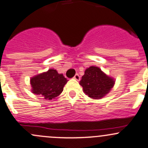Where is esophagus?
I'll return each mask as SVG.
<instances>
[{
    "label": "esophagus",
    "mask_w": 148,
    "mask_h": 148,
    "mask_svg": "<svg viewBox=\"0 0 148 148\" xmlns=\"http://www.w3.org/2000/svg\"><path fill=\"white\" fill-rule=\"evenodd\" d=\"M73 78L75 79V80H77V81H78V80H80V75H79L78 74H75V75L74 76Z\"/></svg>",
    "instance_id": "obj_1"
}]
</instances>
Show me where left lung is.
Segmentation results:
<instances>
[{
	"mask_svg": "<svg viewBox=\"0 0 148 148\" xmlns=\"http://www.w3.org/2000/svg\"><path fill=\"white\" fill-rule=\"evenodd\" d=\"M114 84L115 80L96 66L87 68L80 81L85 93L93 99L102 98L107 95Z\"/></svg>",
	"mask_w": 148,
	"mask_h": 148,
	"instance_id": "8db88e82",
	"label": "left lung"
}]
</instances>
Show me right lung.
<instances>
[{
	"label": "right lung",
	"mask_w": 148,
	"mask_h": 148,
	"mask_svg": "<svg viewBox=\"0 0 148 148\" xmlns=\"http://www.w3.org/2000/svg\"><path fill=\"white\" fill-rule=\"evenodd\" d=\"M68 81L63 74H59L56 70L51 68L30 78L32 92L42 95L46 100H52L63 92Z\"/></svg>",
	"instance_id": "right-lung-1"
}]
</instances>
